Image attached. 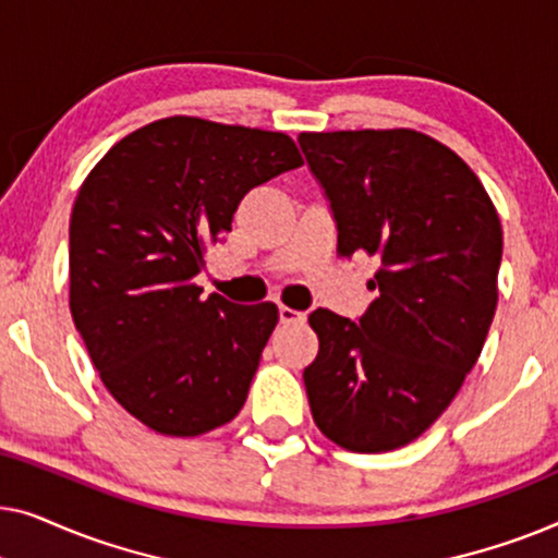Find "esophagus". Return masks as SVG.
<instances>
[{"mask_svg": "<svg viewBox=\"0 0 558 558\" xmlns=\"http://www.w3.org/2000/svg\"><path fill=\"white\" fill-rule=\"evenodd\" d=\"M279 319H281V325H304V323H307V312L284 307V304H281Z\"/></svg>", "mask_w": 558, "mask_h": 558, "instance_id": "esophagus-1", "label": "esophagus"}]
</instances>
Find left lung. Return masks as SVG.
Returning a JSON list of instances; mask_svg holds the SVG:
<instances>
[{
  "instance_id": "left-lung-1",
  "label": "left lung",
  "mask_w": 558,
  "mask_h": 558,
  "mask_svg": "<svg viewBox=\"0 0 558 558\" xmlns=\"http://www.w3.org/2000/svg\"><path fill=\"white\" fill-rule=\"evenodd\" d=\"M300 147L330 201L338 254L380 262L361 323L310 315L312 416L342 449L391 452L445 414L483 353L498 304V210L460 155L414 129L302 132Z\"/></svg>"
}]
</instances>
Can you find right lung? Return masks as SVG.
Returning a JSON list of instances; mask_svg holds the SVG:
<instances>
[{"label": "right lung", "instance_id": "1", "mask_svg": "<svg viewBox=\"0 0 558 558\" xmlns=\"http://www.w3.org/2000/svg\"><path fill=\"white\" fill-rule=\"evenodd\" d=\"M302 167L292 136L197 117L136 129L71 213V315L109 393L144 426L197 437L246 403L277 304H233L195 274L248 190Z\"/></svg>", "mask_w": 558, "mask_h": 558}]
</instances>
